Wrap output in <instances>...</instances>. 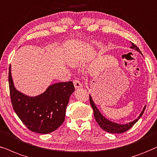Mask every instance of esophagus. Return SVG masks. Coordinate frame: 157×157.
<instances>
[{"label": "esophagus", "instance_id": "1", "mask_svg": "<svg viewBox=\"0 0 157 157\" xmlns=\"http://www.w3.org/2000/svg\"><path fill=\"white\" fill-rule=\"evenodd\" d=\"M73 82H74V85H75V88H82V83H81L78 80H77V79H75L74 81H73Z\"/></svg>", "mask_w": 157, "mask_h": 157}]
</instances>
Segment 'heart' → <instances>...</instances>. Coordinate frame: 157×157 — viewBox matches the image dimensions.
I'll return each mask as SVG.
<instances>
[{
	"label": "heart",
	"instance_id": "heart-1",
	"mask_svg": "<svg viewBox=\"0 0 157 157\" xmlns=\"http://www.w3.org/2000/svg\"><path fill=\"white\" fill-rule=\"evenodd\" d=\"M82 48L73 50L68 56V60L71 64L77 65L82 61Z\"/></svg>",
	"mask_w": 157,
	"mask_h": 157
}]
</instances>
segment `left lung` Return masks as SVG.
Returning a JSON list of instances; mask_svg holds the SVG:
<instances>
[{
	"label": "left lung",
	"instance_id": "8db88e82",
	"mask_svg": "<svg viewBox=\"0 0 157 157\" xmlns=\"http://www.w3.org/2000/svg\"><path fill=\"white\" fill-rule=\"evenodd\" d=\"M131 44H132V46L130 47L131 48L135 49V50L138 51V52L141 53L140 51L139 50V48H138L137 47L134 43H131ZM89 97H90V105L93 109V115H94V117L96 119V122H98L99 126H100L103 130L108 132H110V133H122V132H126L127 130H129V129L131 128L135 124V123L138 122V120L141 117V116L143 115V114H144L145 111V109H146V106H145L144 109H143L141 113H140V114L139 115V117H138V119H136V120L132 121V122L128 123V124H117V123L111 122L110 120H107L106 117H104L101 114V112H99L98 109H97L96 106L95 105L94 102H93V99L91 98L90 95H89Z\"/></svg>",
	"mask_w": 157,
	"mask_h": 157
}]
</instances>
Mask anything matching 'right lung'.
I'll return each instance as SVG.
<instances>
[{"instance_id":"1","label":"right lung","mask_w":157,"mask_h":157,"mask_svg":"<svg viewBox=\"0 0 157 157\" xmlns=\"http://www.w3.org/2000/svg\"><path fill=\"white\" fill-rule=\"evenodd\" d=\"M9 84L13 110L29 130L48 134L62 124L69 97L75 91L72 81L55 83L39 96H27L15 88L10 65Z\"/></svg>"}]
</instances>
